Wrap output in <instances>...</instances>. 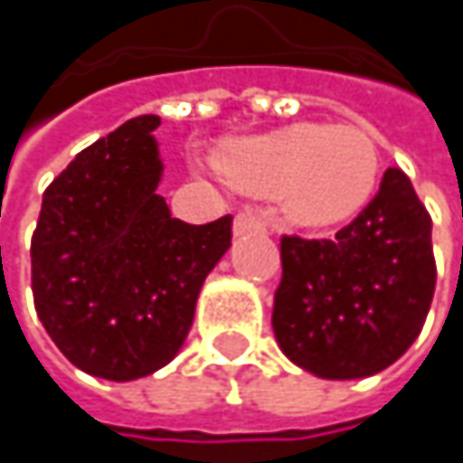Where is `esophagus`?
<instances>
[{
	"label": "esophagus",
	"mask_w": 463,
	"mask_h": 463,
	"mask_svg": "<svg viewBox=\"0 0 463 463\" xmlns=\"http://www.w3.org/2000/svg\"><path fill=\"white\" fill-rule=\"evenodd\" d=\"M268 228H270L268 217H265L262 212H257V209H243V212L235 217V222H232L235 235H243V232H265Z\"/></svg>",
	"instance_id": "34e87169"
}]
</instances>
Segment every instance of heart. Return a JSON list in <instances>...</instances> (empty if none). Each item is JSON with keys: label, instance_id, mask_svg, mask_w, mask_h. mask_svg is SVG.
Segmentation results:
<instances>
[{"label": "heart", "instance_id": "1", "mask_svg": "<svg viewBox=\"0 0 463 463\" xmlns=\"http://www.w3.org/2000/svg\"><path fill=\"white\" fill-rule=\"evenodd\" d=\"M222 171L243 190L281 193L292 222L326 228L367 206L381 176V149L356 126L298 123L228 144Z\"/></svg>", "mask_w": 463, "mask_h": 463}]
</instances>
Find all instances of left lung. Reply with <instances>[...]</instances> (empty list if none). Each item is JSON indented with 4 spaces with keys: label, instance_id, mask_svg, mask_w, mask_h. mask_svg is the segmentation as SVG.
<instances>
[{
    "label": "left lung",
    "instance_id": "8db88e82",
    "mask_svg": "<svg viewBox=\"0 0 463 463\" xmlns=\"http://www.w3.org/2000/svg\"><path fill=\"white\" fill-rule=\"evenodd\" d=\"M437 284L431 217L400 168L332 238L281 235L273 332L303 370L367 378L397 362L426 322Z\"/></svg>",
    "mask_w": 463,
    "mask_h": 463
}]
</instances>
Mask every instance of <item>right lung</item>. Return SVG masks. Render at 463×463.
Returning <instances> with one entry per match:
<instances>
[{
    "instance_id": "add662e5",
    "label": "right lung",
    "mask_w": 463,
    "mask_h": 463,
    "mask_svg": "<svg viewBox=\"0 0 463 463\" xmlns=\"http://www.w3.org/2000/svg\"><path fill=\"white\" fill-rule=\"evenodd\" d=\"M141 115L85 146L43 195L32 235L37 317L88 375L144 378L182 348L198 292L228 251L232 217L174 220L155 193L160 157Z\"/></svg>"
}]
</instances>
